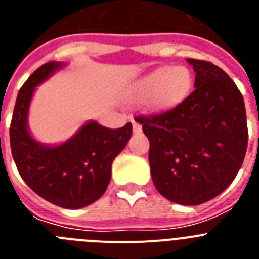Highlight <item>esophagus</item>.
Here are the masks:
<instances>
[{
    "instance_id": "34e87169",
    "label": "esophagus",
    "mask_w": 259,
    "mask_h": 259,
    "mask_svg": "<svg viewBox=\"0 0 259 259\" xmlns=\"http://www.w3.org/2000/svg\"><path fill=\"white\" fill-rule=\"evenodd\" d=\"M132 127H134L135 134H140V132L143 131V127H141V124H139V123L135 122V120H132Z\"/></svg>"
}]
</instances>
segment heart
<instances>
[{
	"label": "heart",
	"instance_id": "1",
	"mask_svg": "<svg viewBox=\"0 0 259 259\" xmlns=\"http://www.w3.org/2000/svg\"><path fill=\"white\" fill-rule=\"evenodd\" d=\"M192 83L191 71L184 66L161 67L135 85L134 97L140 101L152 97L154 109H168L180 104L189 95Z\"/></svg>",
	"mask_w": 259,
	"mask_h": 259
}]
</instances>
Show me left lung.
Returning a JSON list of instances; mask_svg holds the SVG:
<instances>
[{"mask_svg": "<svg viewBox=\"0 0 259 259\" xmlns=\"http://www.w3.org/2000/svg\"><path fill=\"white\" fill-rule=\"evenodd\" d=\"M193 92L163 113L139 116L149 139L155 188L180 205H201L233 182L245 158L248 125L241 92L211 62L187 59Z\"/></svg>", "mask_w": 259, "mask_h": 259, "instance_id": "1", "label": "left lung"}]
</instances>
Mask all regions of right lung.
<instances>
[{"instance_id":"1","label":"right lung","mask_w":259,"mask_h":259,"mask_svg":"<svg viewBox=\"0 0 259 259\" xmlns=\"http://www.w3.org/2000/svg\"><path fill=\"white\" fill-rule=\"evenodd\" d=\"M63 66L62 62H48L19 89L10 124V146L18 171L32 191L53 205L80 209L105 193L111 164L131 139L132 124L111 130L91 120L63 144L36 141L27 123L32 96L36 87Z\"/></svg>"}]
</instances>
